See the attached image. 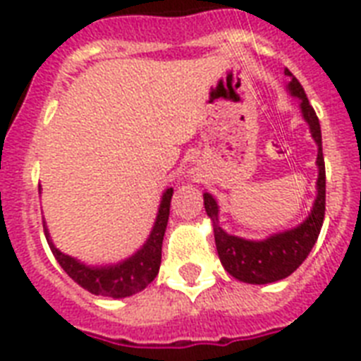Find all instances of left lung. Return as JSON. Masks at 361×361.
<instances>
[{
  "instance_id": "obj_1",
  "label": "left lung",
  "mask_w": 361,
  "mask_h": 361,
  "mask_svg": "<svg viewBox=\"0 0 361 361\" xmlns=\"http://www.w3.org/2000/svg\"><path fill=\"white\" fill-rule=\"evenodd\" d=\"M286 75L291 80L288 88L295 97H299L302 116L308 121L312 136L317 142V166H319V177H317V199L314 202V210L306 217V221L293 231L275 234L264 241H247L241 238L231 236L217 225V204L210 193H204V208L214 223V238L219 260L223 267L231 273L234 279L247 284H269V282L282 281L290 276L297 267L306 260L312 247L319 238L321 227L324 219V204H326V173H324L323 159V140H321L319 118L315 114L314 106L308 103L306 92L297 77H293L290 70H286Z\"/></svg>"
}]
</instances>
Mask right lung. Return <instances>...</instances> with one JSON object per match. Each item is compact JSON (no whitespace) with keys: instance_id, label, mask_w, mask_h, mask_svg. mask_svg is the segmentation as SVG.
Returning <instances> with one entry per match:
<instances>
[{"instance_id":"right-lung-1","label":"right lung","mask_w":361,"mask_h":361,"mask_svg":"<svg viewBox=\"0 0 361 361\" xmlns=\"http://www.w3.org/2000/svg\"><path fill=\"white\" fill-rule=\"evenodd\" d=\"M171 195H173L171 188L166 190V193L162 195L159 216H157L154 227L151 231L149 240L145 241V245L136 255L130 256L129 260L121 262L118 266L88 267L85 264H80L75 258H71V256L55 249V245L47 236V228L44 227L47 243L51 247V252L55 255L56 262L68 273V276L73 279L86 291L101 295V297H112V299H121V297L138 293L144 288H147L154 281V276L159 275L160 260H162V240L166 225H168Z\"/></svg>"}]
</instances>
